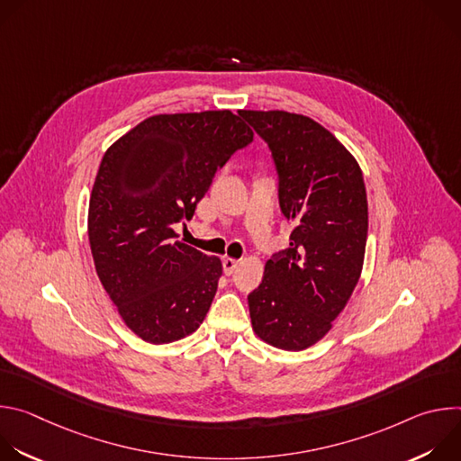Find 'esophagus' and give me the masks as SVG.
Masks as SVG:
<instances>
[{
  "label": "esophagus",
  "instance_id": "obj_1",
  "mask_svg": "<svg viewBox=\"0 0 461 461\" xmlns=\"http://www.w3.org/2000/svg\"><path fill=\"white\" fill-rule=\"evenodd\" d=\"M222 267H224L226 276H231V274L237 270V267H239V260H237V258H231V257H226V258L222 260Z\"/></svg>",
  "mask_w": 461,
  "mask_h": 461
}]
</instances>
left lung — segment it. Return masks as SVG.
<instances>
[{"label":"left lung","mask_w":461,"mask_h":461,"mask_svg":"<svg viewBox=\"0 0 461 461\" xmlns=\"http://www.w3.org/2000/svg\"><path fill=\"white\" fill-rule=\"evenodd\" d=\"M272 151L290 246L268 258L248 295L255 334L283 350L322 339L363 270L368 204L361 167L315 120L286 111H242Z\"/></svg>","instance_id":"8db88e82"}]
</instances>
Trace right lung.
Wrapping results in <instances>:
<instances>
[{
	"instance_id": "1",
	"label": "right lung",
	"mask_w": 461,
	"mask_h": 461,
	"mask_svg": "<svg viewBox=\"0 0 461 461\" xmlns=\"http://www.w3.org/2000/svg\"><path fill=\"white\" fill-rule=\"evenodd\" d=\"M253 140L231 111L155 114L104 155L89 201L95 268L123 322L148 343L178 341L204 321L219 257L182 240L215 173Z\"/></svg>"
}]
</instances>
